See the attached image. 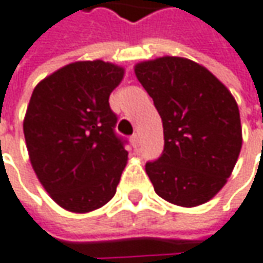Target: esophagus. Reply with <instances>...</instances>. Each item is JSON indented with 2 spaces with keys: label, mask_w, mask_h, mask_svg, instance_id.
Wrapping results in <instances>:
<instances>
[{
  "label": "esophagus",
  "mask_w": 263,
  "mask_h": 263,
  "mask_svg": "<svg viewBox=\"0 0 263 263\" xmlns=\"http://www.w3.org/2000/svg\"><path fill=\"white\" fill-rule=\"evenodd\" d=\"M131 144L134 148H137V147H138V144H140V137H138V134H134V135H132Z\"/></svg>",
  "instance_id": "34e87169"
}]
</instances>
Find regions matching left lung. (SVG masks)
Here are the masks:
<instances>
[{"instance_id":"obj_1","label":"left lung","mask_w":263,"mask_h":263,"mask_svg":"<svg viewBox=\"0 0 263 263\" xmlns=\"http://www.w3.org/2000/svg\"><path fill=\"white\" fill-rule=\"evenodd\" d=\"M163 123L162 156L145 163L154 191L194 208L213 199L230 178L243 144L237 101L204 66L165 55L135 64Z\"/></svg>"}]
</instances>
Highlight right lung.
Here are the masks:
<instances>
[{
	"mask_svg": "<svg viewBox=\"0 0 263 263\" xmlns=\"http://www.w3.org/2000/svg\"><path fill=\"white\" fill-rule=\"evenodd\" d=\"M118 64H66L35 86L23 120L29 159L60 208L88 213L113 199L128 162L109 97L123 79Z\"/></svg>",
	"mask_w": 263,
	"mask_h": 263,
	"instance_id": "add662e5",
	"label": "right lung"
}]
</instances>
